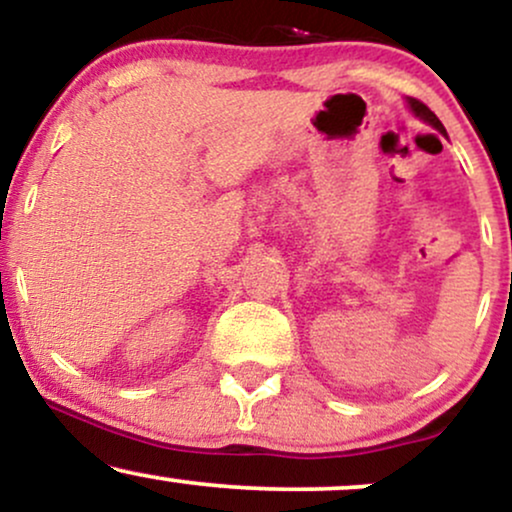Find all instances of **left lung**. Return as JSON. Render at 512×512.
<instances>
[{"instance_id":"1","label":"left lung","mask_w":512,"mask_h":512,"mask_svg":"<svg viewBox=\"0 0 512 512\" xmlns=\"http://www.w3.org/2000/svg\"><path fill=\"white\" fill-rule=\"evenodd\" d=\"M408 107H410V112H412V114H415V116H420L422 121H427L429 126H434L436 131L446 135V128H443V123H441L439 119H436V114L432 112V109L427 107V104H422L420 100H415V97H408Z\"/></svg>"}]
</instances>
